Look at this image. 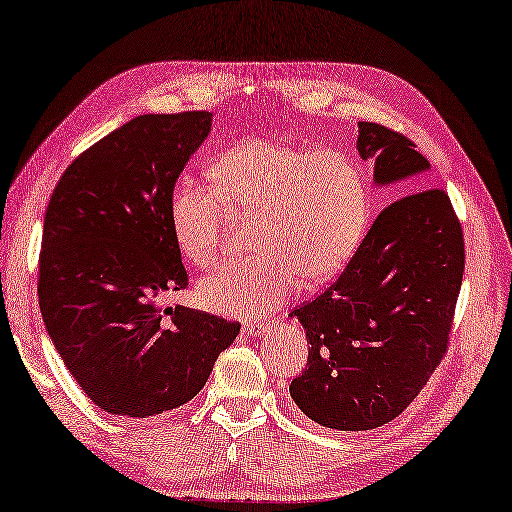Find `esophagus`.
<instances>
[{
	"mask_svg": "<svg viewBox=\"0 0 512 512\" xmlns=\"http://www.w3.org/2000/svg\"><path fill=\"white\" fill-rule=\"evenodd\" d=\"M267 329H270V322H247L245 324V329H242V331H245L247 335H261V333H265Z\"/></svg>",
	"mask_w": 512,
	"mask_h": 512,
	"instance_id": "obj_1",
	"label": "esophagus"
}]
</instances>
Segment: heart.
Here are the masks:
<instances>
[{"label":"heart","instance_id":"heart-1","mask_svg":"<svg viewBox=\"0 0 512 512\" xmlns=\"http://www.w3.org/2000/svg\"><path fill=\"white\" fill-rule=\"evenodd\" d=\"M208 177L213 188L179 179L167 199L183 258L201 270L220 261L226 215L254 217L256 249L199 283L201 304L213 313L265 315L299 279L315 286L338 274L363 238L370 181L345 149L247 138L217 154Z\"/></svg>","mask_w":512,"mask_h":512}]
</instances>
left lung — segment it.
Returning a JSON list of instances; mask_svg holds the SVG:
<instances>
[{"instance_id":"1","label":"left lung","mask_w":512,"mask_h":512,"mask_svg":"<svg viewBox=\"0 0 512 512\" xmlns=\"http://www.w3.org/2000/svg\"><path fill=\"white\" fill-rule=\"evenodd\" d=\"M356 147L374 161V181L399 183L401 197L376 215L338 279L290 313L311 342L290 397L338 431L388 424L420 395L447 354L465 270L463 226L445 190L424 188L431 165L415 142L360 122Z\"/></svg>"}]
</instances>
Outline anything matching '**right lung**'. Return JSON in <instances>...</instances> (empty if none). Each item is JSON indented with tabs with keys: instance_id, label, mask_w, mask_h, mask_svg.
I'll return each instance as SVG.
<instances>
[{
	"instance_id": "right-lung-1",
	"label": "right lung",
	"mask_w": 512,
	"mask_h": 512,
	"mask_svg": "<svg viewBox=\"0 0 512 512\" xmlns=\"http://www.w3.org/2000/svg\"><path fill=\"white\" fill-rule=\"evenodd\" d=\"M213 113L138 115L67 165L49 199L38 301L92 404L152 417L204 388L238 322L163 297L188 288L167 199Z\"/></svg>"
}]
</instances>
